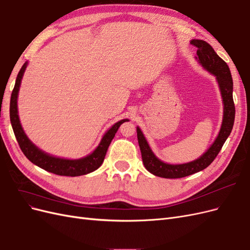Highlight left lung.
<instances>
[{"label": "left lung", "mask_w": 250, "mask_h": 250, "mask_svg": "<svg viewBox=\"0 0 250 250\" xmlns=\"http://www.w3.org/2000/svg\"><path fill=\"white\" fill-rule=\"evenodd\" d=\"M191 43L197 48V60L199 63L210 74L216 76L220 88L223 101V120L218 137L206 153L193 162L180 165L164 163L155 156L144 137L140 127H137L139 146L142 153V160L145 168L153 175L163 178H181L194 173L202 171L213 163L232 130L234 122V103L232 99V79L229 65L222 58L217 55L210 44L201 40H192Z\"/></svg>", "instance_id": "8db88e82"}]
</instances>
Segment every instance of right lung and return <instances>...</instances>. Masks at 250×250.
Masks as SVG:
<instances>
[{"mask_svg":"<svg viewBox=\"0 0 250 250\" xmlns=\"http://www.w3.org/2000/svg\"><path fill=\"white\" fill-rule=\"evenodd\" d=\"M28 62H25L20 70L18 77L16 80V85L12 90L11 99H10V122L12 125V129L16 135L17 141L20 145L21 150L28 160L48 172L54 173L56 175L62 176H80L88 174L97 170L102 165L104 157L106 155L107 149L110 145L112 139L115 138V134L118 131L119 127L124 122H127V119L121 120L115 125H112L109 130L105 132L103 138L98 147L93 151L92 153L85 157L79 158V160H65L52 156L42 150L37 148L34 144L28 139L25 131L22 130V127L20 122V118L18 115V96L21 86V78L24 76L25 70Z\"/></svg>","mask_w":250,"mask_h":250,"instance_id":"1","label":"right lung"}]
</instances>
